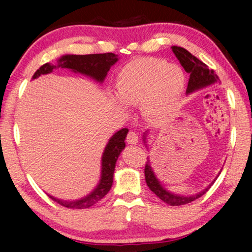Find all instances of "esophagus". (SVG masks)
I'll use <instances>...</instances> for the list:
<instances>
[{
	"mask_svg": "<svg viewBox=\"0 0 252 252\" xmlns=\"http://www.w3.org/2000/svg\"><path fill=\"white\" fill-rule=\"evenodd\" d=\"M127 142L129 144H137L139 143V134L136 132H133V130H130V132L127 134Z\"/></svg>",
	"mask_w": 252,
	"mask_h": 252,
	"instance_id": "1",
	"label": "esophagus"
}]
</instances>
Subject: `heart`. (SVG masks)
<instances>
[{"mask_svg":"<svg viewBox=\"0 0 252 252\" xmlns=\"http://www.w3.org/2000/svg\"><path fill=\"white\" fill-rule=\"evenodd\" d=\"M186 75L178 65L159 58H137L126 64L117 75L118 95H111L117 108L143 105V112L154 119L167 118L177 111L185 92Z\"/></svg>","mask_w":252,"mask_h":252,"instance_id":"1","label":"heart"}]
</instances>
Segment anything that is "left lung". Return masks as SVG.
Returning a JSON list of instances; mask_svg holds the SVG:
<instances>
[{
	"instance_id": "1",
	"label": "left lung",
	"mask_w": 252,
	"mask_h": 252,
	"mask_svg": "<svg viewBox=\"0 0 252 252\" xmlns=\"http://www.w3.org/2000/svg\"><path fill=\"white\" fill-rule=\"evenodd\" d=\"M172 51H173L175 57L178 58V61L180 62L181 66L185 68V71L190 73V78H189L188 81V87L187 91H186V94L187 95H190L192 93L201 91L203 88L209 87V86L215 85L217 82L220 81L218 75L215 73V71L210 70L208 65L203 63L202 61H199L198 58H196L194 55H191L188 50H186L185 48L173 46L172 47ZM148 136H149V129H147L146 132L143 133L142 137L144 146L147 147V149H149V148H148ZM220 173H218V175ZM144 175H146V182L148 187L150 188V190L153 191L157 197H159L161 201L173 206L188 204V203L201 197L202 195H204L205 192L208 191V189L211 187L213 182L217 180V177H218V175H217L215 180H213L208 187L203 189L202 191L197 192V194L181 195L175 194V192L168 190V189L161 184V181L157 178L156 173H155L154 167L151 166V161L149 157H148L146 168H144Z\"/></svg>"
}]
</instances>
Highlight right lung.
Returning <instances> with one entry per match:
<instances>
[{
    "label": "right lung",
    "instance_id": "obj_1",
    "mask_svg": "<svg viewBox=\"0 0 252 252\" xmlns=\"http://www.w3.org/2000/svg\"><path fill=\"white\" fill-rule=\"evenodd\" d=\"M119 61L118 55L112 53L93 54V55H63L57 60V63L53 65L46 63L36 70L33 79L41 75L49 74L56 68H66L74 73H79L93 79L95 82L103 84L108 72ZM128 129L123 128L113 134L106 143L101 158V174L95 188L84 197L78 199H62L48 194L51 199L58 204L68 209H86L91 208L108 194L113 184V173H115L116 163L119 155L125 149L126 136Z\"/></svg>",
    "mask_w": 252,
    "mask_h": 252
}]
</instances>
